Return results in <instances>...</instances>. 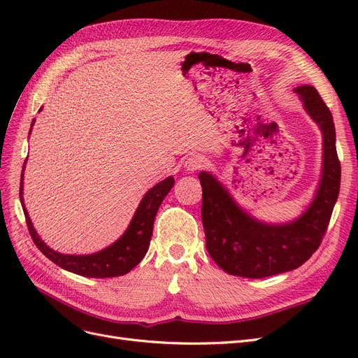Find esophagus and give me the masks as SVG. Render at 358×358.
Listing matches in <instances>:
<instances>
[{
    "instance_id": "esophagus-1",
    "label": "esophagus",
    "mask_w": 358,
    "mask_h": 358,
    "mask_svg": "<svg viewBox=\"0 0 358 358\" xmlns=\"http://www.w3.org/2000/svg\"><path fill=\"white\" fill-rule=\"evenodd\" d=\"M206 164H208V161H206V158L197 154V155L188 157L185 159V162H183V167H185V170L188 173H194V171H199V170L204 169Z\"/></svg>"
}]
</instances>
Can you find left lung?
<instances>
[{
	"mask_svg": "<svg viewBox=\"0 0 358 358\" xmlns=\"http://www.w3.org/2000/svg\"><path fill=\"white\" fill-rule=\"evenodd\" d=\"M308 115L322 133V176L317 196L306 212L288 224H266L236 204L221 183L200 171L201 221L206 248L224 272L243 278H267L306 263L326 236L341 188V161L336 152L331 112L309 85L294 90Z\"/></svg>",
	"mask_w": 358,
	"mask_h": 358,
	"instance_id": "1",
	"label": "left lung"
}]
</instances>
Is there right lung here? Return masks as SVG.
I'll use <instances>...</instances> for the list:
<instances>
[{"label":"right lung","instance_id":"obj_1","mask_svg":"<svg viewBox=\"0 0 358 358\" xmlns=\"http://www.w3.org/2000/svg\"><path fill=\"white\" fill-rule=\"evenodd\" d=\"M32 124H34V121H32ZM24 169H25V162H24ZM22 185H24V173H22V178H20L19 197L24 208L29 234L40 251L45 254L50 262L76 275L86 276V278H115V276H122L128 273L129 270H133L146 255L149 243H150V237H152L155 215L159 209V204L170 192L173 185H175V179H173V176H170L157 183L154 188H150L145 194L142 201H140L127 231L119 237L113 245L107 246L100 252L90 254V255L59 254L57 251H53V249H50L40 239V236L34 230V227H32L29 215L25 209L24 197H22L24 194Z\"/></svg>","mask_w":358,"mask_h":358}]
</instances>
